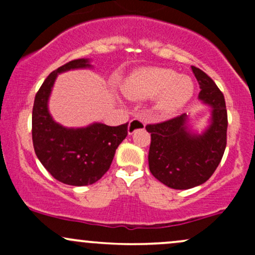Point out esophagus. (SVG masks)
Returning <instances> with one entry per match:
<instances>
[{"label":"esophagus","mask_w":255,"mask_h":255,"mask_svg":"<svg viewBox=\"0 0 255 255\" xmlns=\"http://www.w3.org/2000/svg\"><path fill=\"white\" fill-rule=\"evenodd\" d=\"M145 128V122L140 119H133L129 122V126H128V133L133 134L134 131L137 129H144Z\"/></svg>","instance_id":"1"}]
</instances>
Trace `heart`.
Here are the masks:
<instances>
[{"instance_id":"obj_1","label":"heart","mask_w":255,"mask_h":255,"mask_svg":"<svg viewBox=\"0 0 255 255\" xmlns=\"http://www.w3.org/2000/svg\"><path fill=\"white\" fill-rule=\"evenodd\" d=\"M194 85L191 78L163 67H144L130 73L122 92L126 97L146 99L156 96L154 107L162 115H171L188 103Z\"/></svg>"}]
</instances>
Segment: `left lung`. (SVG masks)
I'll return each instance as SVG.
<instances>
[{
  "label": "left lung",
  "instance_id": "left-lung-1",
  "mask_svg": "<svg viewBox=\"0 0 255 255\" xmlns=\"http://www.w3.org/2000/svg\"><path fill=\"white\" fill-rule=\"evenodd\" d=\"M199 99L212 108L211 125L200 135L187 128V115L147 125L151 133L148 166L151 174L174 189H189L206 182L215 172L227 146L228 114L223 93L206 73L192 66Z\"/></svg>",
  "mask_w": 255,
  "mask_h": 255
}]
</instances>
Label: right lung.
I'll use <instances>...</instances> for the list:
<instances>
[{
	"label": "right lung",
	"mask_w": 255,
	"mask_h": 255,
	"mask_svg": "<svg viewBox=\"0 0 255 255\" xmlns=\"http://www.w3.org/2000/svg\"><path fill=\"white\" fill-rule=\"evenodd\" d=\"M91 67L79 58L58 67L44 80L34 97L32 141L34 152L52 177L69 186H89L109 170L116 148L128 134V122L118 127L93 124L85 128H66L52 120L48 99L58 73Z\"/></svg>",
	"instance_id": "right-lung-1"
}]
</instances>
